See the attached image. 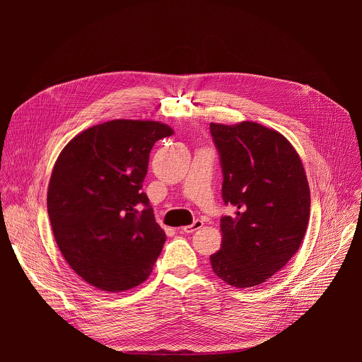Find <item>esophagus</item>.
<instances>
[{
  "mask_svg": "<svg viewBox=\"0 0 362 362\" xmlns=\"http://www.w3.org/2000/svg\"><path fill=\"white\" fill-rule=\"evenodd\" d=\"M202 226H203V222H202L200 219H196V221H194L192 225L182 228V230H183L185 233H193V232H196L197 229H200Z\"/></svg>",
  "mask_w": 362,
  "mask_h": 362,
  "instance_id": "obj_1",
  "label": "esophagus"
}]
</instances>
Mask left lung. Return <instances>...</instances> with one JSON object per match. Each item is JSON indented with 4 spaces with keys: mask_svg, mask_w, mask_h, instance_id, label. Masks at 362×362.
<instances>
[{
    "mask_svg": "<svg viewBox=\"0 0 362 362\" xmlns=\"http://www.w3.org/2000/svg\"><path fill=\"white\" fill-rule=\"evenodd\" d=\"M223 173L222 197L236 209L221 218V250L212 269L236 288L264 284L296 253L305 236L311 194L293 146L255 122L211 123Z\"/></svg>",
    "mask_w": 362,
    "mask_h": 362,
    "instance_id": "obj_1",
    "label": "left lung"
}]
</instances>
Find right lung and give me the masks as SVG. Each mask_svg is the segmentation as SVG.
Instances as JSON below:
<instances>
[{
	"mask_svg": "<svg viewBox=\"0 0 362 362\" xmlns=\"http://www.w3.org/2000/svg\"><path fill=\"white\" fill-rule=\"evenodd\" d=\"M173 130L151 120H112L77 134L51 173L47 211L71 269L91 286L122 292L144 282L166 235L141 192L148 154Z\"/></svg>",
	"mask_w": 362,
	"mask_h": 362,
	"instance_id": "add662e5",
	"label": "right lung"
}]
</instances>
